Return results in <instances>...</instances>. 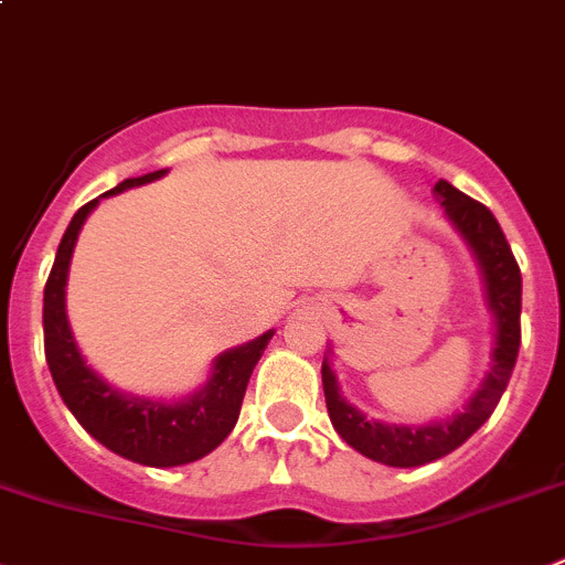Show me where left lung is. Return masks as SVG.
Masks as SVG:
<instances>
[{
  "label": "left lung",
  "mask_w": 565,
  "mask_h": 565,
  "mask_svg": "<svg viewBox=\"0 0 565 565\" xmlns=\"http://www.w3.org/2000/svg\"><path fill=\"white\" fill-rule=\"evenodd\" d=\"M434 195L445 206L448 224L462 235L479 263L484 302L493 317V353H490V370L484 372L482 384L457 414L445 420L406 426V423L372 420L347 401L339 390L335 372L330 370L333 350H328L322 361V386L330 423L350 448L390 468H417V465L443 459L445 454L457 451L470 434L479 431L504 395L521 347V268L512 257L499 221L488 206L459 193L445 179L434 184Z\"/></svg>",
  "instance_id": "8db88e82"
}]
</instances>
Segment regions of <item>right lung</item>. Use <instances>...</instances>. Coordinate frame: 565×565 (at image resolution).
<instances>
[{
    "label": "right lung",
    "mask_w": 565,
    "mask_h": 565,
    "mask_svg": "<svg viewBox=\"0 0 565 565\" xmlns=\"http://www.w3.org/2000/svg\"><path fill=\"white\" fill-rule=\"evenodd\" d=\"M164 173L168 168L126 179L114 190L103 193L100 199L151 184ZM100 199L89 201L75 212V218L70 221L64 237H61L53 271L44 286L46 366L53 372L55 390L66 408L97 443L106 445L108 451L137 465H148V468H175V465L195 462L215 451L235 428L248 377L271 341L274 330H266L257 339L221 353L212 361L206 384L179 401L134 395V392L108 384L100 372L86 364L81 347L72 335L70 317H66V279H70L72 252H75L83 221L89 218Z\"/></svg>",
    "instance_id": "add662e5"
}]
</instances>
